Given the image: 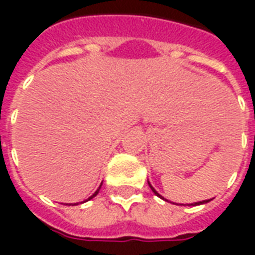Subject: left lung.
Instances as JSON below:
<instances>
[{
  "label": "left lung",
  "mask_w": 255,
  "mask_h": 255,
  "mask_svg": "<svg viewBox=\"0 0 255 255\" xmlns=\"http://www.w3.org/2000/svg\"><path fill=\"white\" fill-rule=\"evenodd\" d=\"M149 186H150V188H151V191L154 192V194H155V195H157V197H160V198H162V199H164V197H161L160 194H158V192L155 191V188L153 187L151 184H150V182H149ZM165 201H168V199H165ZM210 201H212V199H206V201H199V202L188 203V206H197V205H203V203H208V202H210ZM172 203H173V202H172ZM175 205H179V203H175ZM180 205H182V203H180Z\"/></svg>",
  "instance_id": "obj_1"
}]
</instances>
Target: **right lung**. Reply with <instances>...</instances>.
<instances>
[{
	"mask_svg": "<svg viewBox=\"0 0 255 255\" xmlns=\"http://www.w3.org/2000/svg\"><path fill=\"white\" fill-rule=\"evenodd\" d=\"M101 186H102V183H101ZM101 186L98 188H97V191L94 192V194H93V195H91V197L89 198V199H86V201H83V202H87V201H90V199H93V198L95 197V195H97V194H98V192H100V188H101ZM73 205H78V203H73Z\"/></svg>",
	"mask_w": 255,
	"mask_h": 255,
	"instance_id": "1",
	"label": "right lung"
}]
</instances>
